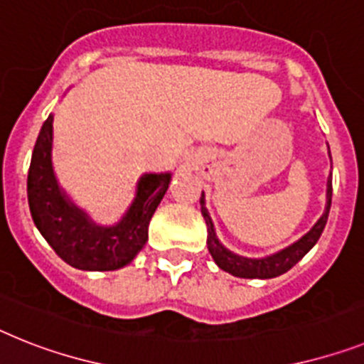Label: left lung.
<instances>
[{"label": "left lung", "instance_id": "left-lung-1", "mask_svg": "<svg viewBox=\"0 0 364 364\" xmlns=\"http://www.w3.org/2000/svg\"><path fill=\"white\" fill-rule=\"evenodd\" d=\"M329 154V146H328ZM331 159V154H329ZM331 196H333V187H331V173L328 177V185H326V209H323L322 216L316 220V224L307 231V233L298 239L296 242H292L291 246L279 250L276 253H270L267 257H242L239 253H233L231 250H228L224 244L220 242V239L216 237V229L213 220H210L209 210L205 207V194L201 192V215L207 224V248L209 253L213 255L215 262L218 264V268H222L224 272L231 274L235 277H244V279H272V277H277L281 274L291 270L296 262L301 261L304 255L313 248L314 244L318 242L320 235H322L323 228H326V222H328L329 209H331Z\"/></svg>", "mask_w": 364, "mask_h": 364}]
</instances>
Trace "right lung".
<instances>
[{
  "mask_svg": "<svg viewBox=\"0 0 364 364\" xmlns=\"http://www.w3.org/2000/svg\"><path fill=\"white\" fill-rule=\"evenodd\" d=\"M172 172L144 173L135 198L116 224L102 225L66 194L53 170V114L42 125L27 176L33 222L70 267L109 272L127 267L148 240L149 220L168 191Z\"/></svg>",
  "mask_w": 364,
  "mask_h": 364,
  "instance_id": "right-lung-1",
  "label": "right lung"
}]
</instances>
